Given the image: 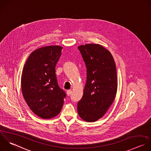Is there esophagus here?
<instances>
[{
  "mask_svg": "<svg viewBox=\"0 0 151 151\" xmlns=\"http://www.w3.org/2000/svg\"><path fill=\"white\" fill-rule=\"evenodd\" d=\"M71 93H72L71 90H68L67 92H66V94H67L68 96H70V94H71Z\"/></svg>",
  "mask_w": 151,
  "mask_h": 151,
  "instance_id": "1",
  "label": "esophagus"
}]
</instances>
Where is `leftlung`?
<instances>
[{
	"label": "left lung",
	"mask_w": 151,
	"mask_h": 151,
	"mask_svg": "<svg viewBox=\"0 0 151 151\" xmlns=\"http://www.w3.org/2000/svg\"><path fill=\"white\" fill-rule=\"evenodd\" d=\"M87 69V81L78 104L79 117L88 122L102 118L115 100L118 88L116 64L111 52L99 44L78 46Z\"/></svg>",
	"instance_id": "1"
}]
</instances>
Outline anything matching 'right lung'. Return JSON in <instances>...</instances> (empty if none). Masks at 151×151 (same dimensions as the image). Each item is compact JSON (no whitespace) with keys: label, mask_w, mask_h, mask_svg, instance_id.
I'll use <instances>...</instances> for the list:
<instances>
[{"label":"right lung","mask_w":151,"mask_h":151,"mask_svg":"<svg viewBox=\"0 0 151 151\" xmlns=\"http://www.w3.org/2000/svg\"><path fill=\"white\" fill-rule=\"evenodd\" d=\"M60 46H47L33 51L24 65L21 87L31 111L42 119H52L60 112L66 97L58 83L56 65L62 54Z\"/></svg>","instance_id":"obj_1"}]
</instances>
